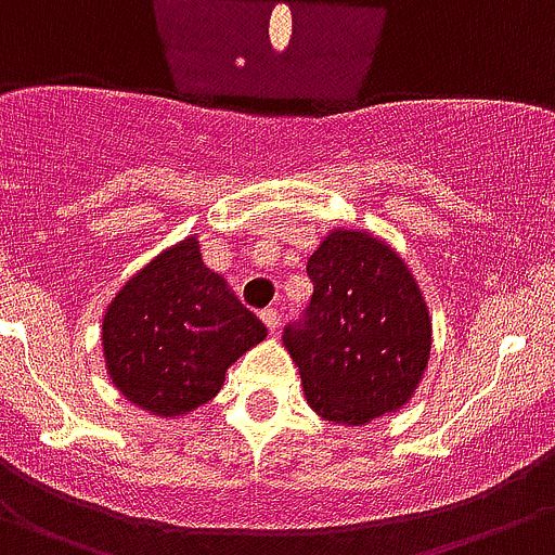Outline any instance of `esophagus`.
Segmentation results:
<instances>
[{
	"instance_id": "34e87169",
	"label": "esophagus",
	"mask_w": 555,
	"mask_h": 555,
	"mask_svg": "<svg viewBox=\"0 0 555 555\" xmlns=\"http://www.w3.org/2000/svg\"><path fill=\"white\" fill-rule=\"evenodd\" d=\"M261 321L269 332H274L278 326H281V313H278L274 308H267V310H261Z\"/></svg>"
}]
</instances>
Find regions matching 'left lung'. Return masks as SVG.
Here are the masks:
<instances>
[{
    "instance_id": "obj_1",
    "label": "left lung",
    "mask_w": 555,
    "mask_h": 555,
    "mask_svg": "<svg viewBox=\"0 0 555 555\" xmlns=\"http://www.w3.org/2000/svg\"><path fill=\"white\" fill-rule=\"evenodd\" d=\"M313 297L283 343L310 409L365 425L400 409L430 353V315L403 258L365 231H332L310 256Z\"/></svg>"
}]
</instances>
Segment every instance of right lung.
Instances as JSON below:
<instances>
[{
    "label": "right lung",
    "instance_id": "right-lung-1",
    "mask_svg": "<svg viewBox=\"0 0 555 555\" xmlns=\"http://www.w3.org/2000/svg\"><path fill=\"white\" fill-rule=\"evenodd\" d=\"M263 337L267 326L231 297L193 236L125 283L103 319L111 382L157 416L188 414L212 400L231 362Z\"/></svg>",
    "mask_w": 555,
    "mask_h": 555
}]
</instances>
